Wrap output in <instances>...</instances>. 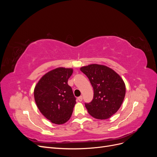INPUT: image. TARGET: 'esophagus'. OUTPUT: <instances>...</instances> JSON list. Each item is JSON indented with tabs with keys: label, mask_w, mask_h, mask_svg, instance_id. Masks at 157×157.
<instances>
[{
	"label": "esophagus",
	"mask_w": 157,
	"mask_h": 157,
	"mask_svg": "<svg viewBox=\"0 0 157 157\" xmlns=\"http://www.w3.org/2000/svg\"><path fill=\"white\" fill-rule=\"evenodd\" d=\"M77 99H78V101H82V96H79Z\"/></svg>",
	"instance_id": "obj_1"
}]
</instances>
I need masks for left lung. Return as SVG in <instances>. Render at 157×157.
Returning a JSON list of instances; mask_svg holds the SVG:
<instances>
[{
    "label": "left lung",
    "instance_id": "obj_1",
    "mask_svg": "<svg viewBox=\"0 0 157 157\" xmlns=\"http://www.w3.org/2000/svg\"><path fill=\"white\" fill-rule=\"evenodd\" d=\"M94 89V98L85 107L97 119L110 118L120 109L126 94L124 80L115 71L105 65L90 64L80 67Z\"/></svg>",
    "mask_w": 157,
    "mask_h": 157
}]
</instances>
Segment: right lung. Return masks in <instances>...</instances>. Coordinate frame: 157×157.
<instances>
[{"instance_id": "add662e5", "label": "right lung", "mask_w": 157, "mask_h": 157, "mask_svg": "<svg viewBox=\"0 0 157 157\" xmlns=\"http://www.w3.org/2000/svg\"><path fill=\"white\" fill-rule=\"evenodd\" d=\"M73 72L72 68L52 69L42 76L35 87L38 109L54 124H64L72 115L76 98L67 82Z\"/></svg>"}]
</instances>
